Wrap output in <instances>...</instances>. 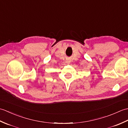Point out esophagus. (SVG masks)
Returning a JSON list of instances; mask_svg holds the SVG:
<instances>
[{
    "label": "esophagus",
    "instance_id": "1",
    "mask_svg": "<svg viewBox=\"0 0 128 128\" xmlns=\"http://www.w3.org/2000/svg\"><path fill=\"white\" fill-rule=\"evenodd\" d=\"M66 63H67V64H70V60H66Z\"/></svg>",
    "mask_w": 128,
    "mask_h": 128
}]
</instances>
